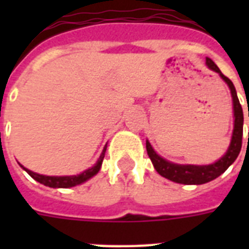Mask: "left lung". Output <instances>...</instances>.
I'll return each instance as SVG.
<instances>
[{
  "instance_id": "left-lung-1",
  "label": "left lung",
  "mask_w": 249,
  "mask_h": 249,
  "mask_svg": "<svg viewBox=\"0 0 249 249\" xmlns=\"http://www.w3.org/2000/svg\"><path fill=\"white\" fill-rule=\"evenodd\" d=\"M205 64L209 70L217 72L220 77L228 84L232 98V112H234V129H232L231 141L229 144L228 151L221 156L220 159L208 165H194V164H176L169 160L164 159L152 148L151 143L146 141V150L148 158L151 159L156 172L165 177L169 181L182 185H203L214 178L220 177L229 166L231 165L238 158L242 148V138H243V109L239 103L236 90L231 80L222 75L220 68L217 67L211 58H205Z\"/></svg>"
}]
</instances>
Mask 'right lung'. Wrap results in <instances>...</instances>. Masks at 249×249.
<instances>
[{
	"label": "right lung",
	"instance_id": "add662e5",
	"mask_svg": "<svg viewBox=\"0 0 249 249\" xmlns=\"http://www.w3.org/2000/svg\"><path fill=\"white\" fill-rule=\"evenodd\" d=\"M106 150H107V144H106L105 148H103V151H102L99 159L97 160V163L94 164L91 168H89V169L84 170L83 173L75 174V176H45V174H38L36 173V172H32V170L27 169V168L21 165V164H19V165H20L21 168L33 178V179H36L37 182H40L42 185L53 187V189H68V187H73V186L81 185V183L86 182L91 177H94V176L101 170L102 163H103V159H105Z\"/></svg>",
	"mask_w": 249,
	"mask_h": 249
}]
</instances>
